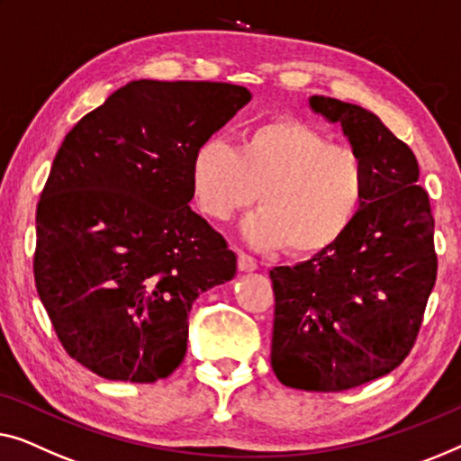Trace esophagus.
<instances>
[{
    "mask_svg": "<svg viewBox=\"0 0 461 461\" xmlns=\"http://www.w3.org/2000/svg\"><path fill=\"white\" fill-rule=\"evenodd\" d=\"M258 267V263L252 258L250 255H246V252H240L238 255V269L240 271H255Z\"/></svg>",
    "mask_w": 461,
    "mask_h": 461,
    "instance_id": "esophagus-1",
    "label": "esophagus"
}]
</instances>
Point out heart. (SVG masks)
<instances>
[{
    "label": "heart",
    "instance_id": "obj_1",
    "mask_svg": "<svg viewBox=\"0 0 461 461\" xmlns=\"http://www.w3.org/2000/svg\"><path fill=\"white\" fill-rule=\"evenodd\" d=\"M369 173L361 154L309 122L274 116L244 127L238 146L211 138L190 160V190L212 221L261 203L246 236L261 249L309 258L334 249L367 203Z\"/></svg>",
    "mask_w": 461,
    "mask_h": 461
}]
</instances>
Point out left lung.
<instances>
[{
	"mask_svg": "<svg viewBox=\"0 0 461 461\" xmlns=\"http://www.w3.org/2000/svg\"><path fill=\"white\" fill-rule=\"evenodd\" d=\"M367 165V203L334 249L274 267L271 367L282 384L340 393L401 366L437 282L430 200L411 148L357 104L311 95Z\"/></svg>",
	"mask_w": 461,
	"mask_h": 461,
	"instance_id": "left-lung-1",
	"label": "left lung"
}]
</instances>
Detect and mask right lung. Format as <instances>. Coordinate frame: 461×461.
Returning a JSON list of instances; mask_svg holds the SVG:
<instances>
[{
  "instance_id": "obj_1",
  "label": "right lung",
  "mask_w": 461,
  "mask_h": 461,
  "mask_svg": "<svg viewBox=\"0 0 461 461\" xmlns=\"http://www.w3.org/2000/svg\"><path fill=\"white\" fill-rule=\"evenodd\" d=\"M215 81H131L64 138L37 204L35 286L64 351L106 380L185 357L196 298L236 276L187 203L196 148L250 102Z\"/></svg>"
}]
</instances>
